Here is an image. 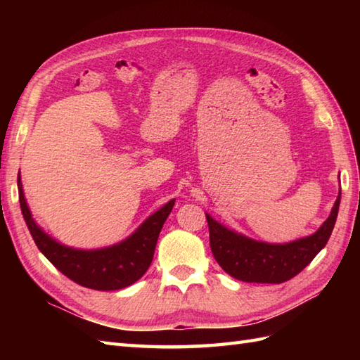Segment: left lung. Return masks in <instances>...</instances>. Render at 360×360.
<instances>
[{
	"label": "left lung",
	"mask_w": 360,
	"mask_h": 360,
	"mask_svg": "<svg viewBox=\"0 0 360 360\" xmlns=\"http://www.w3.org/2000/svg\"><path fill=\"white\" fill-rule=\"evenodd\" d=\"M340 192L330 217L316 233L285 244L255 241L219 224L205 213L210 249L218 264L233 278L248 283H283L307 267L325 248L338 219Z\"/></svg>",
	"instance_id": "obj_1"
}]
</instances>
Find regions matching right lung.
<instances>
[{"instance_id":"1","label":"right lung","mask_w":360,"mask_h":360,"mask_svg":"<svg viewBox=\"0 0 360 360\" xmlns=\"http://www.w3.org/2000/svg\"><path fill=\"white\" fill-rule=\"evenodd\" d=\"M18 195L21 213L41 254L68 278L80 286L96 290H116L127 288L147 272L153 262V255H155L160 229L174 205V200L168 201L164 207H160L145 219L133 235L114 246L82 250L60 244L35 223L25 200V193H22L20 173Z\"/></svg>"}]
</instances>
